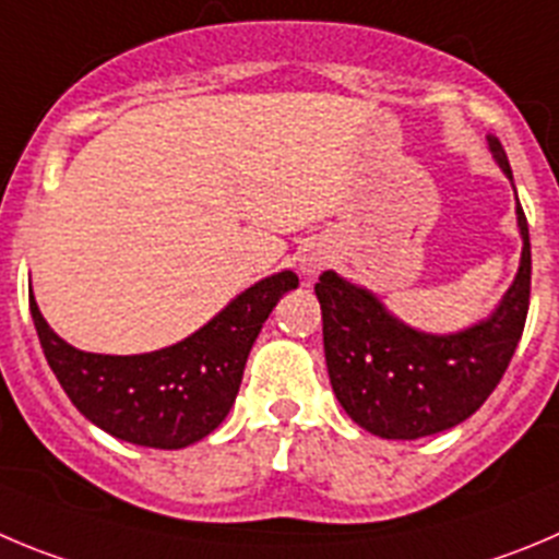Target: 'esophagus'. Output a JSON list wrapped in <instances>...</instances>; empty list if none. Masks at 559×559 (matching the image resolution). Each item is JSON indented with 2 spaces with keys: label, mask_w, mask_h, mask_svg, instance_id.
<instances>
[{
  "label": "esophagus",
  "mask_w": 559,
  "mask_h": 559,
  "mask_svg": "<svg viewBox=\"0 0 559 559\" xmlns=\"http://www.w3.org/2000/svg\"><path fill=\"white\" fill-rule=\"evenodd\" d=\"M328 259H331V255H328L325 250L309 248L304 255H300V270H304V275H317L322 267H325Z\"/></svg>",
  "instance_id": "34e87169"
}]
</instances>
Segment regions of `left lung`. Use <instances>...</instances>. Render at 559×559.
Instances as JSON below:
<instances>
[{"instance_id":"1","label":"left lung","mask_w":559,"mask_h":559,"mask_svg":"<svg viewBox=\"0 0 559 559\" xmlns=\"http://www.w3.org/2000/svg\"><path fill=\"white\" fill-rule=\"evenodd\" d=\"M513 179L508 154L488 138ZM524 250L513 286L491 320L452 336L405 328L367 289L322 273L314 292L322 309V344L331 385L356 425L391 441H414L466 421L502 380L530 311V228L521 203Z\"/></svg>"}]
</instances>
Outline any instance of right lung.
I'll use <instances>...</instances> for the list:
<instances>
[{
  "label": "right lung",
  "mask_w": 559,
  "mask_h": 559,
  "mask_svg": "<svg viewBox=\"0 0 559 559\" xmlns=\"http://www.w3.org/2000/svg\"><path fill=\"white\" fill-rule=\"evenodd\" d=\"M295 273L259 281L185 342L145 356H96L62 342L29 295L51 372L85 419L129 444L181 450L215 430L237 400L245 361Z\"/></svg>",
  "instance_id": "add662e5"
}]
</instances>
